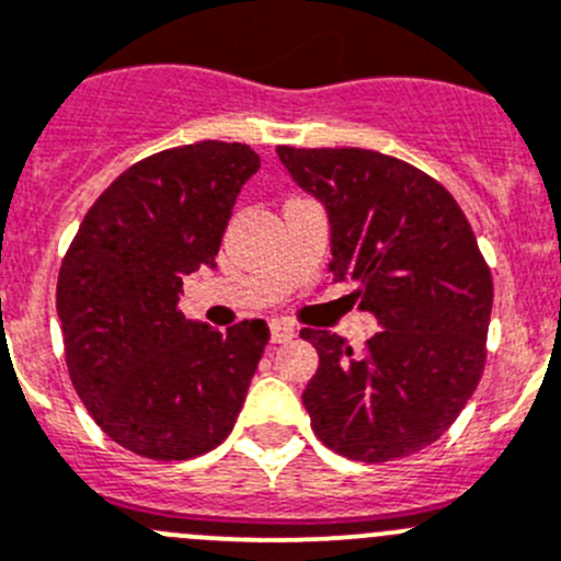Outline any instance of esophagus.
<instances>
[{"label":"esophagus","mask_w":561,"mask_h":561,"mask_svg":"<svg viewBox=\"0 0 561 561\" xmlns=\"http://www.w3.org/2000/svg\"><path fill=\"white\" fill-rule=\"evenodd\" d=\"M296 337V329L287 327V323H271V343H287V340Z\"/></svg>","instance_id":"obj_1"}]
</instances>
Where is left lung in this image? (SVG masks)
I'll list each match as a JSON object with an SVG mask.
<instances>
[{
	"label": "left lung",
	"mask_w": 561,
	"mask_h": 561,
	"mask_svg": "<svg viewBox=\"0 0 561 561\" xmlns=\"http://www.w3.org/2000/svg\"><path fill=\"white\" fill-rule=\"evenodd\" d=\"M298 187L323 204L334 279L379 321L365 352L301 329L318 352L305 401L323 446L390 462L432 446L484 370L493 276L446 187L368 149L276 146Z\"/></svg>",
	"instance_id": "1"
}]
</instances>
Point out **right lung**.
I'll list each match as a JSON object with an SVG mask.
<instances>
[{"label":"right lung","mask_w":561,"mask_h":561,"mask_svg":"<svg viewBox=\"0 0 561 561\" xmlns=\"http://www.w3.org/2000/svg\"><path fill=\"white\" fill-rule=\"evenodd\" d=\"M260 169L245 144L202 140L124 171L88 209L57 276L66 363L110 439L149 459H191L232 432L265 321L227 332L180 312L182 279L216 268L240 187Z\"/></svg>","instance_id":"1"}]
</instances>
